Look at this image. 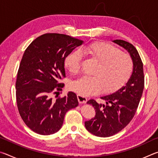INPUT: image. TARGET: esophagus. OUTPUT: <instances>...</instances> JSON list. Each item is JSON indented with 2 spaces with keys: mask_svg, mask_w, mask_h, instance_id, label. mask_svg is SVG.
<instances>
[{
  "mask_svg": "<svg viewBox=\"0 0 158 158\" xmlns=\"http://www.w3.org/2000/svg\"><path fill=\"white\" fill-rule=\"evenodd\" d=\"M77 99H78L79 104H85L87 102L86 98H85L84 96H81L80 95H77Z\"/></svg>",
  "mask_w": 158,
  "mask_h": 158,
  "instance_id": "34e87169",
  "label": "esophagus"
}]
</instances>
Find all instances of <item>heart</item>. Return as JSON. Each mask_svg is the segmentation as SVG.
Listing matches in <instances>:
<instances>
[{
	"label": "heart",
	"mask_w": 158,
	"mask_h": 158,
	"mask_svg": "<svg viewBox=\"0 0 158 158\" xmlns=\"http://www.w3.org/2000/svg\"><path fill=\"white\" fill-rule=\"evenodd\" d=\"M85 54L98 63L93 77H84L71 84V89L81 96L95 95L103 90L111 93L121 89L130 79L133 61L127 53L105 42H95L68 53L64 65L73 74L80 73Z\"/></svg>",
	"instance_id": "obj_1"
}]
</instances>
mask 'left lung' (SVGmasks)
Instances as JSON below:
<instances>
[{
  "mask_svg": "<svg viewBox=\"0 0 158 158\" xmlns=\"http://www.w3.org/2000/svg\"><path fill=\"white\" fill-rule=\"evenodd\" d=\"M113 42L130 53L133 70L125 85L111 95L100 98L105 101V105L94 100L87 102L94 107L95 116L85 122V127L89 132L100 137L116 135L129 124L137 111L144 88L143 63L137 50L126 41L115 40Z\"/></svg>",
  "mask_w": 158,
  "mask_h": 158,
  "instance_id": "left-lung-1",
  "label": "left lung"
}]
</instances>
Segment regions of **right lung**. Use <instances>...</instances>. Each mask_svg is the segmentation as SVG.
<instances>
[{"label": "right lung", "instance_id": "1", "mask_svg": "<svg viewBox=\"0 0 158 158\" xmlns=\"http://www.w3.org/2000/svg\"><path fill=\"white\" fill-rule=\"evenodd\" d=\"M83 42L67 35L46 33L25 50L17 73L16 98L21 118L33 132L42 135L57 132L66 112L79 105L73 92L56 100L52 95L64 86L60 80L65 77V57Z\"/></svg>", "mask_w": 158, "mask_h": 158}]
</instances>
